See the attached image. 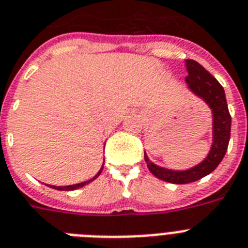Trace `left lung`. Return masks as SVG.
<instances>
[{"label":"left lung","mask_w":248,"mask_h":248,"mask_svg":"<svg viewBox=\"0 0 248 248\" xmlns=\"http://www.w3.org/2000/svg\"><path fill=\"white\" fill-rule=\"evenodd\" d=\"M185 64L188 70V77L185 78L188 88L199 98L203 99L212 109L213 137L207 157L198 165L186 170H171L155 165L150 161L145 153V161L150 171L156 178L172 184H188L211 174L224 157L231 137V114L227 106L223 87L198 62L188 59Z\"/></svg>","instance_id":"8db88e82"}]
</instances>
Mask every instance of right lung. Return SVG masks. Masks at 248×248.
Instances as JSON below:
<instances>
[{"label": "right lung", "instance_id": "add662e5", "mask_svg": "<svg viewBox=\"0 0 248 248\" xmlns=\"http://www.w3.org/2000/svg\"><path fill=\"white\" fill-rule=\"evenodd\" d=\"M103 165H105V164H103ZM103 165H102L101 170H99V171L97 172V174H95V175L93 176L92 179H89V180H87V182L78 183V184H73V185H65V186H55V185H49V186H51V188H53V189H57V190H66V191H68V190H76V189H78V188H82V186H84V185L89 184V183L93 182L94 179H97L99 175H101L102 170H103Z\"/></svg>", "mask_w": 248, "mask_h": 248}]
</instances>
